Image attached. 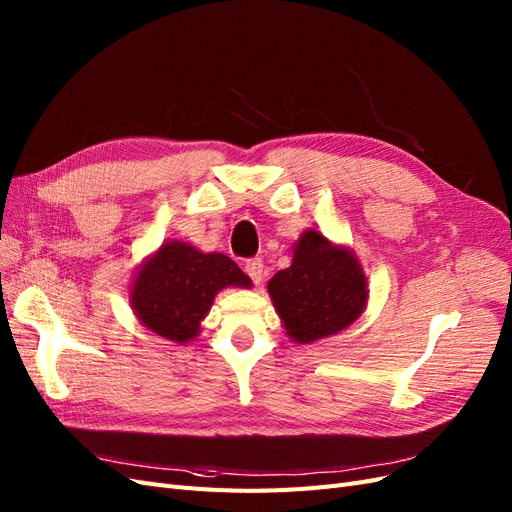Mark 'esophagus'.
<instances>
[{
  "label": "esophagus",
  "mask_w": 512,
  "mask_h": 512,
  "mask_svg": "<svg viewBox=\"0 0 512 512\" xmlns=\"http://www.w3.org/2000/svg\"><path fill=\"white\" fill-rule=\"evenodd\" d=\"M243 271L252 277L254 284H260L262 275H265V265H262L260 258H250V260H245Z\"/></svg>",
  "instance_id": "1"
}]
</instances>
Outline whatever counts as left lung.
Returning <instances> with one entry per match:
<instances>
[{
	"mask_svg": "<svg viewBox=\"0 0 512 512\" xmlns=\"http://www.w3.org/2000/svg\"><path fill=\"white\" fill-rule=\"evenodd\" d=\"M292 252V265L277 271L267 286L288 337L312 344L350 327L369 297L356 256L318 230H305Z\"/></svg>",
	"mask_w": 512,
	"mask_h": 512,
	"instance_id": "1",
	"label": "left lung"
}]
</instances>
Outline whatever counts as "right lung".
I'll return each instance as SVG.
<instances>
[{
  "instance_id": "right-lung-1",
  "label": "right lung",
  "mask_w": 512,
  "mask_h": 512,
  "mask_svg": "<svg viewBox=\"0 0 512 512\" xmlns=\"http://www.w3.org/2000/svg\"><path fill=\"white\" fill-rule=\"evenodd\" d=\"M228 286H252L235 260L215 252L203 254L183 241H166L138 267L130 305L143 327L185 344L200 333L215 294Z\"/></svg>"
}]
</instances>
